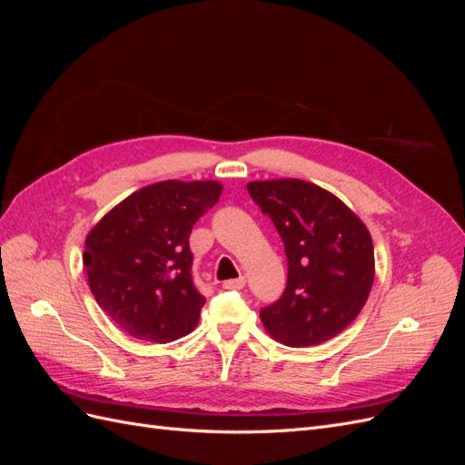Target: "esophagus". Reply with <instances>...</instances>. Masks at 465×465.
I'll list each match as a JSON object with an SVG mask.
<instances>
[{
  "label": "esophagus",
  "mask_w": 465,
  "mask_h": 465,
  "mask_svg": "<svg viewBox=\"0 0 465 465\" xmlns=\"http://www.w3.org/2000/svg\"><path fill=\"white\" fill-rule=\"evenodd\" d=\"M244 285H246V279L244 277L229 279V281H224V283H223V287L229 289V291H241V289H244Z\"/></svg>",
  "instance_id": "obj_1"
}]
</instances>
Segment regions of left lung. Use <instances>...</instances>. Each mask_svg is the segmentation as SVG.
<instances>
[{
  "mask_svg": "<svg viewBox=\"0 0 465 465\" xmlns=\"http://www.w3.org/2000/svg\"><path fill=\"white\" fill-rule=\"evenodd\" d=\"M252 195L283 238L287 289L260 318L273 340L311 347L353 322L374 283L371 232L337 195L299 178L248 182Z\"/></svg>",
  "mask_w": 465,
  "mask_h": 465,
  "instance_id": "left-lung-1",
  "label": "left lung"
}]
</instances>
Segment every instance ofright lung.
<instances>
[{"mask_svg": "<svg viewBox=\"0 0 465 465\" xmlns=\"http://www.w3.org/2000/svg\"><path fill=\"white\" fill-rule=\"evenodd\" d=\"M223 192L217 180H164L134 192L89 231L83 265L98 306L135 340L168 343L198 326L190 232Z\"/></svg>", "mask_w": 465, "mask_h": 465, "instance_id": "add662e5", "label": "right lung"}]
</instances>
